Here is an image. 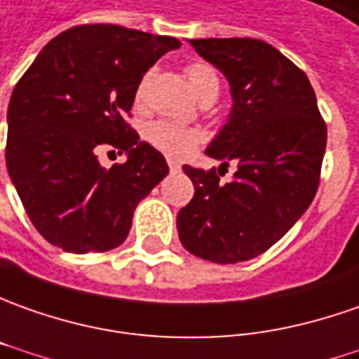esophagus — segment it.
<instances>
[{
    "label": "esophagus",
    "instance_id": "1",
    "mask_svg": "<svg viewBox=\"0 0 359 359\" xmlns=\"http://www.w3.org/2000/svg\"><path fill=\"white\" fill-rule=\"evenodd\" d=\"M168 165H170V170H172V172H180V163L177 162H174V160H170V162H168Z\"/></svg>",
    "mask_w": 359,
    "mask_h": 359
}]
</instances>
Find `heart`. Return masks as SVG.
Segmentation results:
<instances>
[{"instance_id":"1","label":"heart","mask_w":359,"mask_h":359,"mask_svg":"<svg viewBox=\"0 0 359 359\" xmlns=\"http://www.w3.org/2000/svg\"><path fill=\"white\" fill-rule=\"evenodd\" d=\"M185 74L189 86L194 90V95L203 102V100H215L219 95V74L217 71L205 61H194L185 67ZM151 73H146L142 76L140 84L136 88V100L140 102L144 95H146V86L150 83ZM144 138L150 144L151 148L162 151L170 158H185L189 151L196 148L201 134L197 130L184 128V126H175L172 122L165 120H158L151 122L150 126L144 132Z\"/></svg>"}]
</instances>
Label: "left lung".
I'll return each mask as SVG.
<instances>
[{
  "instance_id": "1",
  "label": "left lung",
  "mask_w": 359,
  "mask_h": 359,
  "mask_svg": "<svg viewBox=\"0 0 359 359\" xmlns=\"http://www.w3.org/2000/svg\"><path fill=\"white\" fill-rule=\"evenodd\" d=\"M189 43L229 81V120L205 154L237 172L223 184L215 168L184 165L196 194L177 213V233L199 259L241 263L271 249L312 203L326 122L309 76L273 45L249 37Z\"/></svg>"
}]
</instances>
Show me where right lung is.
Masks as SVG:
<instances>
[{
	"label": "right lung",
	"instance_id": "1",
	"mask_svg": "<svg viewBox=\"0 0 359 359\" xmlns=\"http://www.w3.org/2000/svg\"><path fill=\"white\" fill-rule=\"evenodd\" d=\"M182 43L120 25H79L50 39L7 108L6 163L35 229L67 252L122 245L134 209L168 175L126 116L142 76ZM102 147L129 160L102 168Z\"/></svg>",
	"mask_w": 359,
	"mask_h": 359
}]
</instances>
